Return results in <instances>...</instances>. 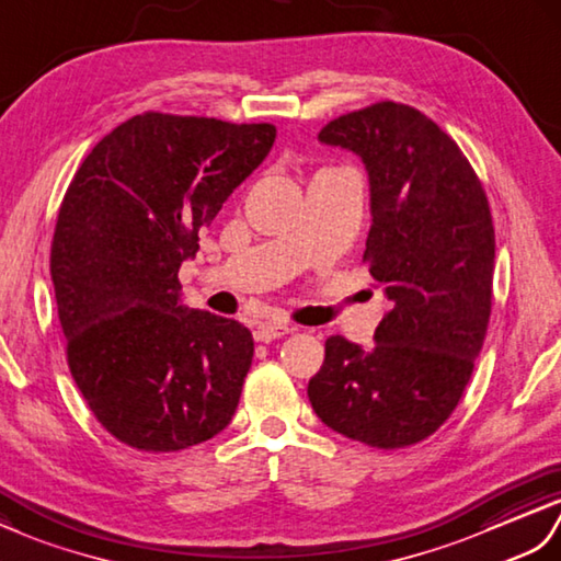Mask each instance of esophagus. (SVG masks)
Segmentation results:
<instances>
[{"mask_svg": "<svg viewBox=\"0 0 561 561\" xmlns=\"http://www.w3.org/2000/svg\"><path fill=\"white\" fill-rule=\"evenodd\" d=\"M293 331H295L293 323L280 321V319H268V321H261L256 327V339L264 343H271L276 339H283V335H288Z\"/></svg>", "mask_w": 561, "mask_h": 561, "instance_id": "1", "label": "esophagus"}]
</instances>
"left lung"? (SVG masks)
Listing matches in <instances>:
<instances>
[{
  "label": "left lung",
  "instance_id": "left-lung-1",
  "mask_svg": "<svg viewBox=\"0 0 561 561\" xmlns=\"http://www.w3.org/2000/svg\"><path fill=\"white\" fill-rule=\"evenodd\" d=\"M319 141L367 170L365 261L391 307L371 347L331 335L307 396L333 432L401 449L449 420L480 355L492 309L490 204L456 141L415 107L351 112Z\"/></svg>",
  "mask_w": 561,
  "mask_h": 561
}]
</instances>
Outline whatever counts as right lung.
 <instances>
[{
    "instance_id": "obj_1",
    "label": "right lung",
    "mask_w": 561,
    "mask_h": 561,
    "mask_svg": "<svg viewBox=\"0 0 561 561\" xmlns=\"http://www.w3.org/2000/svg\"><path fill=\"white\" fill-rule=\"evenodd\" d=\"M273 141V124L146 112L69 184L49 254L69 369L98 422L134 449L202 444L238 410L252 331L182 305L178 271Z\"/></svg>"
}]
</instances>
